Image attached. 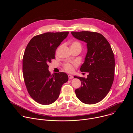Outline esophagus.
Wrapping results in <instances>:
<instances>
[{
	"mask_svg": "<svg viewBox=\"0 0 133 133\" xmlns=\"http://www.w3.org/2000/svg\"><path fill=\"white\" fill-rule=\"evenodd\" d=\"M68 78H69V79H72L74 78V77H73V76H72L71 75H68Z\"/></svg>",
	"mask_w": 133,
	"mask_h": 133,
	"instance_id": "obj_1",
	"label": "esophagus"
}]
</instances>
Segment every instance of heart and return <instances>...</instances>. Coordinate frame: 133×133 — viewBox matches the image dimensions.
<instances>
[{
  "mask_svg": "<svg viewBox=\"0 0 133 133\" xmlns=\"http://www.w3.org/2000/svg\"><path fill=\"white\" fill-rule=\"evenodd\" d=\"M70 48H76L81 49L82 46L79 42H78L77 41H74L71 43V45H70ZM64 68L68 72H72L74 69L73 66L71 64H66L65 65Z\"/></svg>",
  "mask_w": 133,
  "mask_h": 133,
  "instance_id": "heart-1",
  "label": "heart"
}]
</instances>
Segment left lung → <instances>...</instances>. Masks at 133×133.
I'll return each instance as SVG.
<instances>
[{
  "instance_id": "8db88e82",
  "label": "left lung",
  "mask_w": 133,
  "mask_h": 133,
  "mask_svg": "<svg viewBox=\"0 0 133 133\" xmlns=\"http://www.w3.org/2000/svg\"><path fill=\"white\" fill-rule=\"evenodd\" d=\"M72 35L87 44V52L80 70L87 72L86 78L74 76L82 86L75 90L77 97L86 104L103 99L112 86L115 72V58L111 46L101 34L87 31H72Z\"/></svg>"
}]
</instances>
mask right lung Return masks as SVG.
I'll return each mask as SVG.
<instances>
[{
    "instance_id": "right-lung-1",
    "label": "right lung",
    "mask_w": 133,
    "mask_h": 133,
    "mask_svg": "<svg viewBox=\"0 0 133 133\" xmlns=\"http://www.w3.org/2000/svg\"><path fill=\"white\" fill-rule=\"evenodd\" d=\"M68 31L46 32L34 37L23 59L25 83L31 97L42 105H49L58 98L63 85L68 80L63 72L50 74L48 64L55 59V51Z\"/></svg>"
}]
</instances>
